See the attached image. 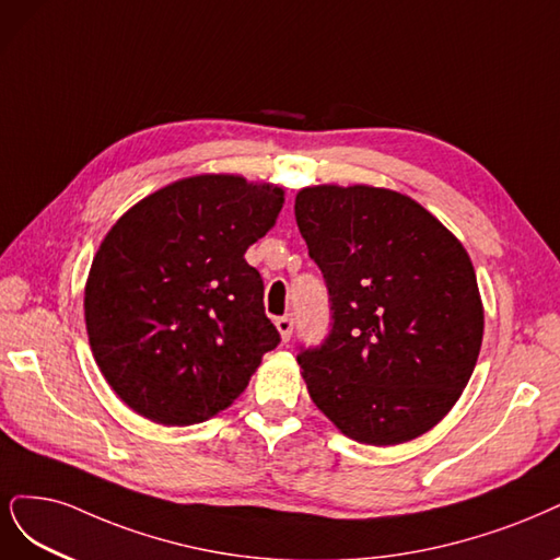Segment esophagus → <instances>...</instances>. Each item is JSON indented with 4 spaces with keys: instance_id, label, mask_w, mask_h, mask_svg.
Returning <instances> with one entry per match:
<instances>
[{
    "instance_id": "esophagus-1",
    "label": "esophagus",
    "mask_w": 560,
    "mask_h": 560,
    "mask_svg": "<svg viewBox=\"0 0 560 560\" xmlns=\"http://www.w3.org/2000/svg\"><path fill=\"white\" fill-rule=\"evenodd\" d=\"M276 326H278L282 340H289V338H292V331H294V317L292 315H282V317L276 319Z\"/></svg>"
}]
</instances>
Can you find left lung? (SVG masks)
Wrapping results in <instances>:
<instances>
[{"instance_id":"8db88e82","label":"left lung","mask_w":560,"mask_h":560,"mask_svg":"<svg viewBox=\"0 0 560 560\" xmlns=\"http://www.w3.org/2000/svg\"><path fill=\"white\" fill-rule=\"evenodd\" d=\"M294 215L331 311L326 338L296 354L313 402L365 445L427 433L466 389L485 331L464 245L392 189L305 187Z\"/></svg>"}]
</instances>
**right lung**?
I'll return each instance as SVG.
<instances>
[{
	"label": "right lung",
	"mask_w": 560,
	"mask_h": 560,
	"mask_svg": "<svg viewBox=\"0 0 560 560\" xmlns=\"http://www.w3.org/2000/svg\"><path fill=\"white\" fill-rule=\"evenodd\" d=\"M282 189L238 176L173 183L125 213L85 287L94 361L133 412L189 427L229 408L280 342L245 249L276 224Z\"/></svg>",
	"instance_id": "add662e5"
}]
</instances>
